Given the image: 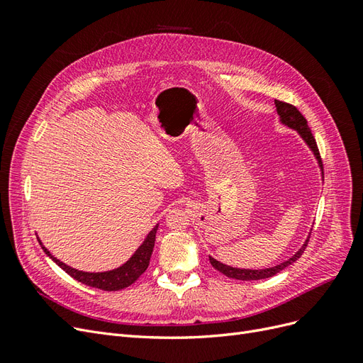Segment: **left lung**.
Instances as JSON below:
<instances>
[{"label": "left lung", "mask_w": 363, "mask_h": 363, "mask_svg": "<svg viewBox=\"0 0 363 363\" xmlns=\"http://www.w3.org/2000/svg\"><path fill=\"white\" fill-rule=\"evenodd\" d=\"M276 107H277V113L280 116L281 123L284 125H288V127L298 131V133L301 135V138L306 140V144L309 145L311 150L313 151V155L318 159V163H320V168L323 171L324 168H323V160H321V156H320V150H318L316 140H315V138L312 135L309 125H307L306 118L301 115V112L298 111V108H296L292 104H289V103L276 100ZM323 175H324V171H323ZM309 239H311V235H309V238H307L304 245L298 251H296L289 260L280 263V265H277V267L267 268V269H239V268H232V267H228V265H224V263H221V262H218L216 259H213L211 256H208V260H211L212 267L215 269H218L219 272H223L224 276H227L230 279H236V280H262V279H269L272 276H276V274L280 272L281 269L288 268L291 263H294L296 259H298L304 252V250L307 247V242H309Z\"/></svg>", "instance_id": "1"}]
</instances>
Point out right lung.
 Listing matches in <instances>:
<instances>
[{"label":"right lung","mask_w":363,"mask_h":363,"mask_svg":"<svg viewBox=\"0 0 363 363\" xmlns=\"http://www.w3.org/2000/svg\"><path fill=\"white\" fill-rule=\"evenodd\" d=\"M157 227L159 225H156L151 230L150 235L144 240V244H142L136 250V252L130 257V260H127L123 267H119L113 271H107V272H84V271L74 269L68 265H65V263L60 262L59 259L51 256V252L42 244L40 245H42V250L45 251V255L50 256L65 272H68L69 276L74 277L75 280H79V281L87 284V286H92L96 289L119 291V289H124V288L130 286L131 283H135L148 268L151 252H152V248H155Z\"/></svg>","instance_id":"1"}]
</instances>
